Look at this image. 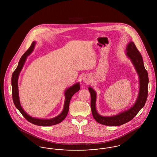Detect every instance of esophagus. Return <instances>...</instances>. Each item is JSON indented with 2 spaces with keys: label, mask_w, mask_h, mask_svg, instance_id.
I'll list each match as a JSON object with an SVG mask.
<instances>
[{
  "label": "esophagus",
  "mask_w": 157,
  "mask_h": 157,
  "mask_svg": "<svg viewBox=\"0 0 157 157\" xmlns=\"http://www.w3.org/2000/svg\"><path fill=\"white\" fill-rule=\"evenodd\" d=\"M83 81L84 83H89L90 81V77L88 76H85L83 78Z\"/></svg>",
  "instance_id": "esophagus-1"
}]
</instances>
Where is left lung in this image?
<instances>
[{
  "label": "left lung",
  "instance_id": "left-lung-1",
  "mask_svg": "<svg viewBox=\"0 0 157 157\" xmlns=\"http://www.w3.org/2000/svg\"><path fill=\"white\" fill-rule=\"evenodd\" d=\"M127 56L133 63L140 79V91L138 98L131 108L111 117L100 115L96 109V92L91 87L88 90L90 94V107L93 117L98 123L107 126H119L132 120L145 105L148 97V75L145 69L141 54L137 49L134 42L130 41L126 48Z\"/></svg>",
  "mask_w": 157,
  "mask_h": 157
}]
</instances>
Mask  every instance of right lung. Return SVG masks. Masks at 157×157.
<instances>
[{
  "instance_id": "add662e5",
  "label": "right lung",
  "mask_w": 157,
  "mask_h": 157,
  "mask_svg": "<svg viewBox=\"0 0 157 157\" xmlns=\"http://www.w3.org/2000/svg\"><path fill=\"white\" fill-rule=\"evenodd\" d=\"M35 44H36L35 42H32V45H30V48L21 57V58L20 59V60L19 62L17 67L15 69V71L13 72L12 76V98H13V103L16 108L22 114L25 118H26L29 122L39 126H44V127L51 126V125H54L59 124L65 118L69 111V103H70L71 98L76 92L79 90L80 85L79 83H76V84L74 85L71 87L67 88V90H65V101L63 105V109L62 112H61L58 116L52 119L45 120V119H38V118H33L28 114H27L23 110L19 101V90H18V78L21 71L23 67L26 60L27 56L33 52Z\"/></svg>"
}]
</instances>
